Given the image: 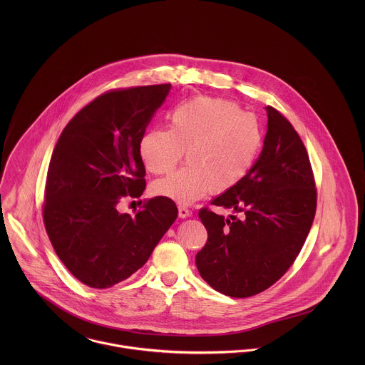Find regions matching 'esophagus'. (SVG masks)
Masks as SVG:
<instances>
[{
  "label": "esophagus",
  "instance_id": "1",
  "mask_svg": "<svg viewBox=\"0 0 365 365\" xmlns=\"http://www.w3.org/2000/svg\"><path fill=\"white\" fill-rule=\"evenodd\" d=\"M190 209L185 208V207H178V216L181 217V219H184V217H187V216H190Z\"/></svg>",
  "mask_w": 365,
  "mask_h": 365
}]
</instances>
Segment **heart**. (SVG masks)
Segmentation results:
<instances>
[{"mask_svg": "<svg viewBox=\"0 0 365 365\" xmlns=\"http://www.w3.org/2000/svg\"><path fill=\"white\" fill-rule=\"evenodd\" d=\"M259 119L232 101L198 97L178 105L168 115V130L153 129L139 145L145 167L157 175L155 195L191 204L207 192L222 194L239 185L252 171L262 149Z\"/></svg>", "mask_w": 365, "mask_h": 365, "instance_id": "heart-1", "label": "heart"}]
</instances>
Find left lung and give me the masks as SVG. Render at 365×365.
Masks as SVG:
<instances>
[{"instance_id": "left-lung-1", "label": "left lung", "mask_w": 365, "mask_h": 365, "mask_svg": "<svg viewBox=\"0 0 365 365\" xmlns=\"http://www.w3.org/2000/svg\"><path fill=\"white\" fill-rule=\"evenodd\" d=\"M264 146L250 174L200 209L208 242L197 255L201 277L217 292L247 298L275 284L298 257L311 230L317 192L307 148L292 123L267 106Z\"/></svg>"}]
</instances>
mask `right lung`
Returning a JSON list of instances; mask_svg holds the SVG:
<instances>
[{"label": "right lung", "mask_w": 365, "mask_h": 365, "mask_svg": "<svg viewBox=\"0 0 365 365\" xmlns=\"http://www.w3.org/2000/svg\"><path fill=\"white\" fill-rule=\"evenodd\" d=\"M170 88L106 91L73 116L54 146L42 207L46 233L66 268L91 288L136 272L177 219L164 197L143 201L133 216L116 209L146 188L139 145Z\"/></svg>", "instance_id": "obj_1"}]
</instances>
